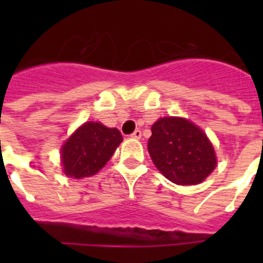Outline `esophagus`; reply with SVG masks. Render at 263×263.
I'll return each instance as SVG.
<instances>
[{
	"label": "esophagus",
	"instance_id": "obj_1",
	"mask_svg": "<svg viewBox=\"0 0 263 263\" xmlns=\"http://www.w3.org/2000/svg\"><path fill=\"white\" fill-rule=\"evenodd\" d=\"M131 138H134V139H140V138H142V132H140V129H135L134 134L131 135Z\"/></svg>",
	"mask_w": 263,
	"mask_h": 263
}]
</instances>
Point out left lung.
Wrapping results in <instances>:
<instances>
[{
  "instance_id": "1",
  "label": "left lung",
  "mask_w": 263,
  "mask_h": 263,
  "mask_svg": "<svg viewBox=\"0 0 263 263\" xmlns=\"http://www.w3.org/2000/svg\"><path fill=\"white\" fill-rule=\"evenodd\" d=\"M148 154L172 183L192 185L203 181L216 168V153L204 132L180 117H164L153 124Z\"/></svg>"
}]
</instances>
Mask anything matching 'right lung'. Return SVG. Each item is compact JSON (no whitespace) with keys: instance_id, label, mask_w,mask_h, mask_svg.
Masks as SVG:
<instances>
[{"instance_id":"add662e5","label":"right lung","mask_w":263,"mask_h":263,"mask_svg":"<svg viewBox=\"0 0 263 263\" xmlns=\"http://www.w3.org/2000/svg\"><path fill=\"white\" fill-rule=\"evenodd\" d=\"M123 136L119 129L101 123L83 124L61 148L64 173L69 177H88L110 160Z\"/></svg>"}]
</instances>
